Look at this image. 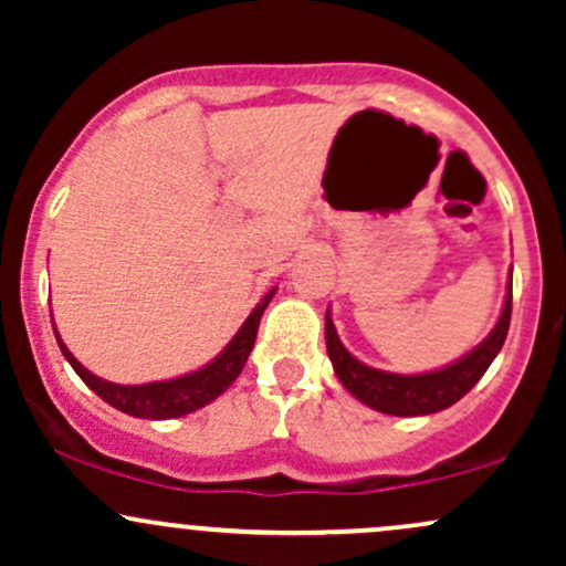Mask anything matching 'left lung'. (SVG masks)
I'll return each mask as SVG.
<instances>
[{
	"label": "left lung",
	"mask_w": 566,
	"mask_h": 566,
	"mask_svg": "<svg viewBox=\"0 0 566 566\" xmlns=\"http://www.w3.org/2000/svg\"><path fill=\"white\" fill-rule=\"evenodd\" d=\"M509 324L511 284L495 329L471 354H465L463 359L452 361L444 369H433V373L420 375H396L386 373V369L361 365L356 356L348 354V348L337 337L335 324L329 319V311L327 322H324V337H327V354L335 367L337 380L348 388V394H354L356 399L365 401L367 407L378 409V412L396 415V418H415V415L439 412V409L452 407L454 401L463 399L482 380L486 367L500 354L505 335H509Z\"/></svg>",
	"instance_id": "left-lung-1"
}]
</instances>
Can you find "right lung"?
<instances>
[{
    "instance_id": "obj_1",
    "label": "right lung",
    "mask_w": 566,
    "mask_h": 566,
    "mask_svg": "<svg viewBox=\"0 0 566 566\" xmlns=\"http://www.w3.org/2000/svg\"><path fill=\"white\" fill-rule=\"evenodd\" d=\"M276 290H271L261 303L252 308V314L247 316V322L239 327V333L233 335V340L226 346L210 365H205L197 373H188L184 378L175 380H159V382H146V386H119V382H108L97 375L84 369L80 361L74 359V354L66 348V343L57 337V346H61L63 356L74 373L87 382L93 391L101 396L103 401L119 409V412L133 415V418H146V420H170V418H184V415L193 412V409L210 405L212 399H218L233 380L239 378L247 365V356H250L252 346H255L258 324L265 305L271 303Z\"/></svg>"
}]
</instances>
